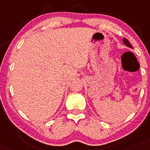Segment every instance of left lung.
Masks as SVG:
<instances>
[{
  "instance_id": "obj_1",
  "label": "left lung",
  "mask_w": 150,
  "mask_h": 150,
  "mask_svg": "<svg viewBox=\"0 0 150 150\" xmlns=\"http://www.w3.org/2000/svg\"><path fill=\"white\" fill-rule=\"evenodd\" d=\"M123 42H124V45H126L129 47H130V48H133L132 46H131V44H130L129 41L128 40H127V38H123Z\"/></svg>"
}]
</instances>
